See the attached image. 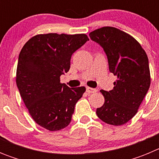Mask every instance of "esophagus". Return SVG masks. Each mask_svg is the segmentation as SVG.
<instances>
[{"instance_id": "1", "label": "esophagus", "mask_w": 159, "mask_h": 159, "mask_svg": "<svg viewBox=\"0 0 159 159\" xmlns=\"http://www.w3.org/2000/svg\"><path fill=\"white\" fill-rule=\"evenodd\" d=\"M86 92L88 94H92V93H95V92H96V90L94 89V88H89V87H87Z\"/></svg>"}]
</instances>
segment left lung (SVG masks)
<instances>
[{
	"label": "left lung",
	"mask_w": 159,
	"mask_h": 159,
	"mask_svg": "<svg viewBox=\"0 0 159 159\" xmlns=\"http://www.w3.org/2000/svg\"><path fill=\"white\" fill-rule=\"evenodd\" d=\"M89 36L102 46L109 70L117 76L111 91H100L105 102L97 116L107 124H125L136 115L151 85L147 53L133 36L116 28H100Z\"/></svg>",
	"instance_id": "left-lung-1"
}]
</instances>
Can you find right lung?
I'll return each instance as SVG.
<instances>
[{
	"label": "right lung",
	"instance_id": "obj_1",
	"mask_svg": "<svg viewBox=\"0 0 159 159\" xmlns=\"http://www.w3.org/2000/svg\"><path fill=\"white\" fill-rule=\"evenodd\" d=\"M88 40L86 34H38L22 48L16 82L30 116L50 131L68 126L85 87L69 88L60 75L70 69L71 55Z\"/></svg>",
	"mask_w": 159,
	"mask_h": 159
}]
</instances>
